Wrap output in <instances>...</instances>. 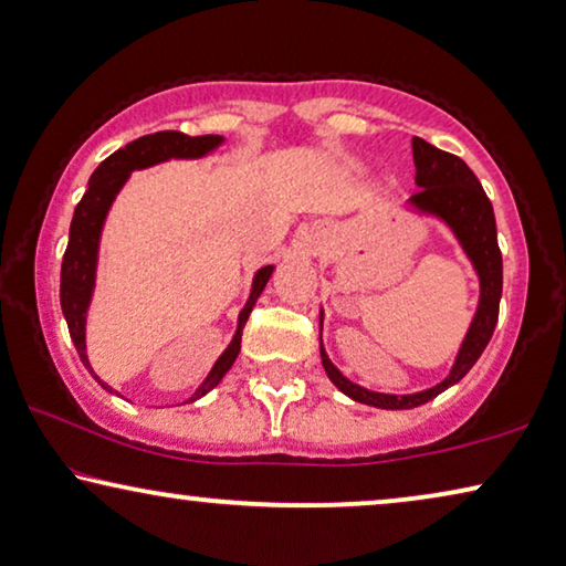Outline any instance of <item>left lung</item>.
I'll return each mask as SVG.
<instances>
[{
	"mask_svg": "<svg viewBox=\"0 0 566 566\" xmlns=\"http://www.w3.org/2000/svg\"><path fill=\"white\" fill-rule=\"evenodd\" d=\"M411 149H415L417 185L421 190L415 192L409 202L419 210H424V213L440 216L454 231V235H458L462 249H465V254L478 269L480 305L450 376H447L442 384H437L434 389L419 394L394 396L360 389L358 384L348 381V378L331 364L325 350L319 348L325 374L331 376V381L337 389L348 394L350 399L378 409L419 407V403H427L429 399H434V396H440L444 389H450L452 384H458L460 378L475 366V360L480 358V353L485 350V345L491 343L495 323H499V305L503 292V259L499 249V231H495L493 206L491 200H488L475 172H472L458 155L437 149L419 137L411 139ZM319 325H323V319H319Z\"/></svg>",
	"mask_w": 566,
	"mask_h": 566,
	"instance_id": "left-lung-1",
	"label": "left lung"
}]
</instances>
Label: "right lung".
<instances>
[{"instance_id": "1", "label": "right lung", "mask_w": 566, "mask_h": 566, "mask_svg": "<svg viewBox=\"0 0 566 566\" xmlns=\"http://www.w3.org/2000/svg\"><path fill=\"white\" fill-rule=\"evenodd\" d=\"M223 137L218 134H202V137H188L182 132H157L147 134V137H139L129 142V145L116 149L112 157H106L104 163L96 167V172L91 175L88 190L83 192L78 206H75L73 221H71V235H67V249L63 254V266H61V307L67 323V333H71V340L78 350L83 366L91 370V376L108 389V386L101 381L94 374V368L88 364L86 356V310L91 302V292H94V276H96V256H98V235L101 226H104V218L112 208L116 192L122 190L132 170H139V167H149L163 163V159L170 157H200L218 147ZM269 276H272V266L259 269L254 276V290H251V297L247 307L241 310L239 315V331H235L233 340L221 358L216 360L213 370H210L206 381L198 386V391L192 394L190 401L206 396L210 389H216L226 376V370L233 366L235 356L241 350V333L243 325L251 315V307H254L256 297L264 290ZM112 391V389H108Z\"/></svg>"}]
</instances>
